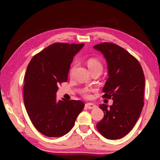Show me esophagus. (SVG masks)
Masks as SVG:
<instances>
[{
    "label": "esophagus",
    "mask_w": 160,
    "mask_h": 160,
    "mask_svg": "<svg viewBox=\"0 0 160 160\" xmlns=\"http://www.w3.org/2000/svg\"><path fill=\"white\" fill-rule=\"evenodd\" d=\"M86 107H87L89 109H93V108H95L97 106L96 104H94L93 103H87L85 104Z\"/></svg>",
    "instance_id": "obj_1"
}]
</instances>
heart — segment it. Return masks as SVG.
<instances>
[{"mask_svg": "<svg viewBox=\"0 0 160 160\" xmlns=\"http://www.w3.org/2000/svg\"><path fill=\"white\" fill-rule=\"evenodd\" d=\"M87 66L89 67V69L91 70L93 69H100L102 71L103 65L99 60L95 58H91L87 62ZM84 96L85 97L89 96V91L88 89H85L84 91Z\"/></svg>", "mask_w": 160, "mask_h": 160, "instance_id": "1", "label": "heart"}]
</instances>
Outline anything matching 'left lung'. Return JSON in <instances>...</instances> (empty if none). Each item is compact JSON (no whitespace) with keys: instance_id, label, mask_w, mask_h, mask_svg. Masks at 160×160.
<instances>
[{"instance_id":"obj_1","label":"left lung","mask_w":160,"mask_h":160,"mask_svg":"<svg viewBox=\"0 0 160 160\" xmlns=\"http://www.w3.org/2000/svg\"><path fill=\"white\" fill-rule=\"evenodd\" d=\"M107 60L108 78L103 87L102 98H112L108 107L100 104L104 118L96 127L108 140L127 135L140 118L144 107L145 78L138 60L122 47L111 42L93 47Z\"/></svg>"}]
</instances>
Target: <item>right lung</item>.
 Listing matches in <instances>:
<instances>
[{
	"instance_id": "add662e5",
	"label": "right lung",
	"mask_w": 160,
	"mask_h": 160,
	"mask_svg": "<svg viewBox=\"0 0 160 160\" xmlns=\"http://www.w3.org/2000/svg\"><path fill=\"white\" fill-rule=\"evenodd\" d=\"M84 44L54 43L32 58L24 78L23 98L32 124L47 137H62L73 128L84 107L80 100L56 99L67 82L74 56Z\"/></svg>"
}]
</instances>
